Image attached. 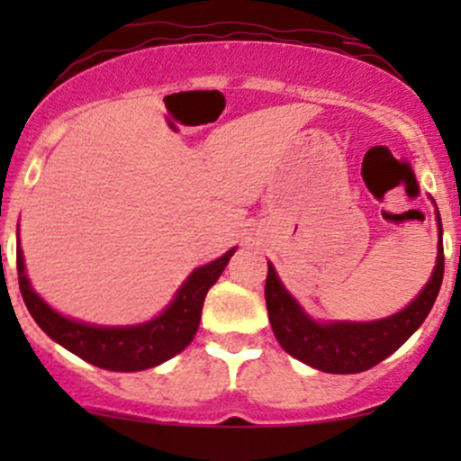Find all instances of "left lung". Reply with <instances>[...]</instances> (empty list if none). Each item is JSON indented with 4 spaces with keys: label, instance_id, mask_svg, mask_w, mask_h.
Listing matches in <instances>:
<instances>
[{
    "label": "left lung",
    "instance_id": "1",
    "mask_svg": "<svg viewBox=\"0 0 461 461\" xmlns=\"http://www.w3.org/2000/svg\"><path fill=\"white\" fill-rule=\"evenodd\" d=\"M438 221H440V214H438ZM442 277L444 249L440 225V249H438V262L429 284L405 310L390 319L319 325L285 293L271 264H268L264 297H267L273 333L285 353L322 373L351 375L377 366L422 325L440 293Z\"/></svg>",
    "mask_w": 461,
    "mask_h": 461
}]
</instances>
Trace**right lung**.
<instances>
[{
    "label": "right lung",
    "instance_id": "right-lung-1",
    "mask_svg": "<svg viewBox=\"0 0 461 461\" xmlns=\"http://www.w3.org/2000/svg\"><path fill=\"white\" fill-rule=\"evenodd\" d=\"M234 251L236 249H230L219 260L197 268L179 288L176 301L158 319L136 327H93L58 314L30 288L28 277H25L23 253L17 247L19 288L32 319L39 322L41 330L51 340L65 347L67 351L76 353L77 357L86 359L93 366L131 373V370L158 366L182 353L193 342L205 294L225 271Z\"/></svg>",
    "mask_w": 461,
    "mask_h": 461
}]
</instances>
